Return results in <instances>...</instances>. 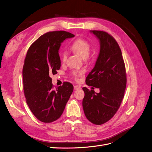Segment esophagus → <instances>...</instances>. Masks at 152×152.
<instances>
[{"label":"esophagus","instance_id":"1","mask_svg":"<svg viewBox=\"0 0 152 152\" xmlns=\"http://www.w3.org/2000/svg\"><path fill=\"white\" fill-rule=\"evenodd\" d=\"M81 88V86H80V85H75V86H74V89L75 90H80Z\"/></svg>","mask_w":152,"mask_h":152}]
</instances>
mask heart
<instances>
[{
    "label": "heart",
    "mask_w": 152,
    "mask_h": 152,
    "mask_svg": "<svg viewBox=\"0 0 152 152\" xmlns=\"http://www.w3.org/2000/svg\"><path fill=\"white\" fill-rule=\"evenodd\" d=\"M71 48L72 50L80 56L82 58L86 59L88 58L91 51V46L87 41L83 39H78L72 43ZM67 55V52L64 51L62 55L63 60L66 59ZM81 73V71H74L72 72V76L75 78H77Z\"/></svg>",
    "instance_id": "1"
}]
</instances>
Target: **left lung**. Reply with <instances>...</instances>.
<instances>
[{
	"instance_id": "obj_1",
	"label": "left lung",
	"mask_w": 152,
	"mask_h": 152,
	"mask_svg": "<svg viewBox=\"0 0 152 152\" xmlns=\"http://www.w3.org/2000/svg\"><path fill=\"white\" fill-rule=\"evenodd\" d=\"M100 42L95 66L86 78V84L99 88L95 93L83 87V108L90 122L102 125L113 116L122 101L127 77L122 51L114 37L106 32L90 30Z\"/></svg>"
}]
</instances>
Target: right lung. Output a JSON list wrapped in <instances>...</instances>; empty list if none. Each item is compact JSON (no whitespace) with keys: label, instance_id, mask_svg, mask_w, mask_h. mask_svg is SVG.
<instances>
[{"label":"right lung","instance_id":"add662e5","mask_svg":"<svg viewBox=\"0 0 152 152\" xmlns=\"http://www.w3.org/2000/svg\"><path fill=\"white\" fill-rule=\"evenodd\" d=\"M75 37L66 31L47 32L30 46L23 67V90L26 102L34 115L42 122L51 123L61 116L73 91L65 82L53 88L51 75L60 68L58 54L61 43Z\"/></svg>","mask_w":152,"mask_h":152}]
</instances>
